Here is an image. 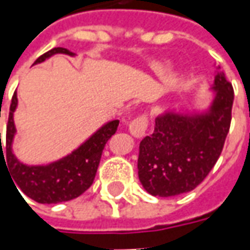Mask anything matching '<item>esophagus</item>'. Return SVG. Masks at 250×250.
<instances>
[{
  "label": "esophagus",
  "instance_id": "1",
  "mask_svg": "<svg viewBox=\"0 0 250 250\" xmlns=\"http://www.w3.org/2000/svg\"><path fill=\"white\" fill-rule=\"evenodd\" d=\"M147 125H148L147 115H139V116H136L135 119L131 122L130 125H128V131L131 132V135H134L135 138H141V136L145 135Z\"/></svg>",
  "mask_w": 250,
  "mask_h": 250
}]
</instances>
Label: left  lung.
Wrapping results in <instances>:
<instances>
[{"instance_id":"left-lung-1","label":"left lung","mask_w":250,"mask_h":250,"mask_svg":"<svg viewBox=\"0 0 250 250\" xmlns=\"http://www.w3.org/2000/svg\"><path fill=\"white\" fill-rule=\"evenodd\" d=\"M215 96L205 114L166 111L139 145L138 175L147 193L174 197L198 186L218 161L231 122L234 91L217 66Z\"/></svg>"}]
</instances>
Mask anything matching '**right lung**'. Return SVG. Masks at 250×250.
I'll return each mask as SVG.
<instances>
[{"label": "right lung", "instance_id": "obj_1", "mask_svg": "<svg viewBox=\"0 0 250 250\" xmlns=\"http://www.w3.org/2000/svg\"><path fill=\"white\" fill-rule=\"evenodd\" d=\"M55 53L73 56V53L65 48H53L41 55L35 64L44 62ZM16 107L17 95L14 93L9 109L5 146L1 145L0 132V161L3 159L5 166L9 168V173L14 181L13 184H16L14 186H19L25 195L35 199L39 204H57L82 195L92 185L104 146L118 130L119 120H112L104 125L77 150L57 162L46 166H26L20 162L12 152V142L16 134L13 122Z\"/></svg>", "mask_w": 250, "mask_h": 250}]
</instances>
